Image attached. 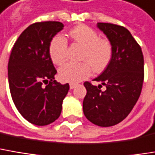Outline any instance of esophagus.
I'll list each match as a JSON object with an SVG mask.
<instances>
[{
	"mask_svg": "<svg viewBox=\"0 0 155 155\" xmlns=\"http://www.w3.org/2000/svg\"><path fill=\"white\" fill-rule=\"evenodd\" d=\"M75 87H76V84H75V83H70V89H71V90L74 89Z\"/></svg>",
	"mask_w": 155,
	"mask_h": 155,
	"instance_id": "obj_1",
	"label": "esophagus"
}]
</instances>
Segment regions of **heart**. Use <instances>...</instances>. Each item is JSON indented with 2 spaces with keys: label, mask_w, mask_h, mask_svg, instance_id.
Wrapping results in <instances>:
<instances>
[{
  "label": "heart",
  "mask_w": 155,
  "mask_h": 155,
  "mask_svg": "<svg viewBox=\"0 0 155 155\" xmlns=\"http://www.w3.org/2000/svg\"><path fill=\"white\" fill-rule=\"evenodd\" d=\"M70 37L81 45V59L86 60L81 63L68 62L63 64L58 70L59 78L66 82L74 83L81 81L91 74V66L97 72L102 71L109 64L113 48L109 41L100 39L99 35L87 25H78L69 33ZM67 41L62 35H56L50 41L49 54L50 59L56 64H60L66 58Z\"/></svg>",
  "instance_id": "heart-1"
}]
</instances>
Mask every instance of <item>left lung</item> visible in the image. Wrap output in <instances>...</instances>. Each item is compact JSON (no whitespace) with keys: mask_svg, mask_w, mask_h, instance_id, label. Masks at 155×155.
I'll list each match as a JSON object with an SVG mask.
<instances>
[{"mask_svg":"<svg viewBox=\"0 0 155 155\" xmlns=\"http://www.w3.org/2000/svg\"><path fill=\"white\" fill-rule=\"evenodd\" d=\"M97 27L110 41L112 58L103 73L94 81H100L106 90L84 82L87 94L83 113L95 125L110 127L125 119L140 96L144 81V57L140 46L123 26L97 23Z\"/></svg>","mask_w":155,"mask_h":155,"instance_id":"1","label":"left lung"}]
</instances>
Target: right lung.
<instances>
[{"label": "right lung", "instance_id": "1", "mask_svg": "<svg viewBox=\"0 0 155 155\" xmlns=\"http://www.w3.org/2000/svg\"><path fill=\"white\" fill-rule=\"evenodd\" d=\"M60 22L29 25L15 42L8 64V80L12 100L29 122L45 126L58 119L69 84L57 82L49 54L50 41L63 29ZM46 84L43 86V83Z\"/></svg>", "mask_w": 155, "mask_h": 155}]
</instances>
